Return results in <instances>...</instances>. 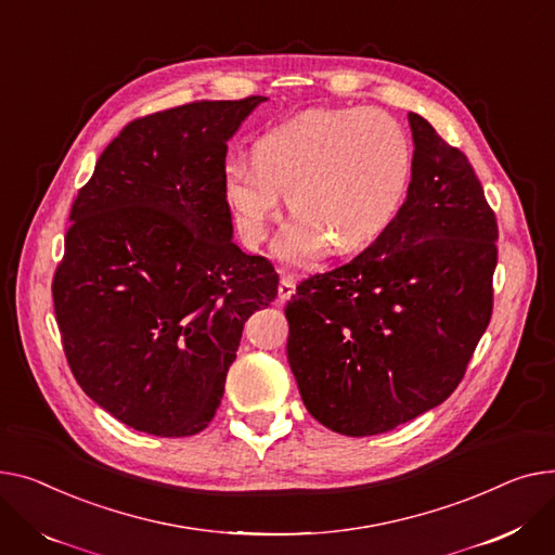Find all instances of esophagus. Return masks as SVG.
<instances>
[{"mask_svg":"<svg viewBox=\"0 0 555 555\" xmlns=\"http://www.w3.org/2000/svg\"><path fill=\"white\" fill-rule=\"evenodd\" d=\"M293 291H296V278L288 275V273H284V275L280 278V288H278V296H280V300H282V302H284V300H288V298L293 296Z\"/></svg>","mask_w":555,"mask_h":555,"instance_id":"esophagus-1","label":"esophagus"}]
</instances>
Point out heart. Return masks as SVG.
I'll return each mask as SVG.
<instances>
[{
  "label": "heart",
  "mask_w": 555,
  "mask_h": 555,
  "mask_svg": "<svg viewBox=\"0 0 555 555\" xmlns=\"http://www.w3.org/2000/svg\"><path fill=\"white\" fill-rule=\"evenodd\" d=\"M253 160L231 158L223 192L246 244L267 237L282 192L296 212L275 250L288 264L327 250L353 253L397 219L412 179V145L401 122L376 107L311 109L259 137Z\"/></svg>",
  "instance_id": "heart-1"
}]
</instances>
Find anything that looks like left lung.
Returning a JSON list of instances; mask_svg holds the SVG:
<instances>
[{
	"label": "left lung",
	"instance_id": "left-lung-1",
	"mask_svg": "<svg viewBox=\"0 0 555 555\" xmlns=\"http://www.w3.org/2000/svg\"><path fill=\"white\" fill-rule=\"evenodd\" d=\"M408 197L349 264L302 280L284 313L300 397L347 437L395 430L462 383L493 313L498 219L466 154L408 114Z\"/></svg>",
	"mask_w": 555,
	"mask_h": 555
}]
</instances>
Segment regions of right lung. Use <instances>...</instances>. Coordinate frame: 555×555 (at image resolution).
I'll return each instance as SVG.
<instances>
[{"label": "right lung", "instance_id": "obj_1", "mask_svg": "<svg viewBox=\"0 0 555 555\" xmlns=\"http://www.w3.org/2000/svg\"><path fill=\"white\" fill-rule=\"evenodd\" d=\"M264 95L127 122L78 190L53 275L62 349L82 392L125 426L190 437L212 421L244 322L280 275L233 242L228 139Z\"/></svg>", "mask_w": 555, "mask_h": 555}]
</instances>
